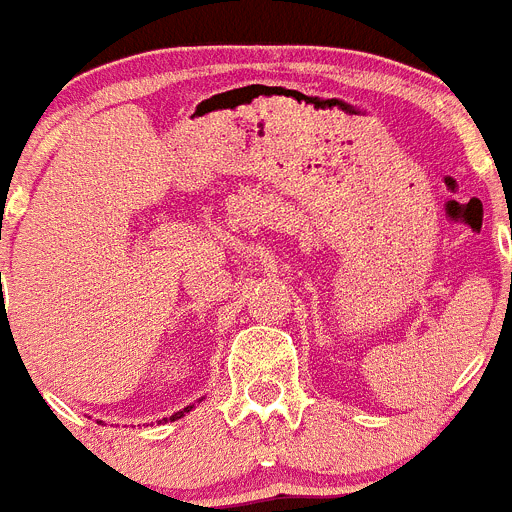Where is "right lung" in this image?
<instances>
[{"label":"right lung","instance_id":"right-lung-1","mask_svg":"<svg viewBox=\"0 0 512 512\" xmlns=\"http://www.w3.org/2000/svg\"><path fill=\"white\" fill-rule=\"evenodd\" d=\"M192 408H194V405H187V408L179 410V413H174V415H171V418H164V423H166V420H179V418H184V413H189V410H192ZM99 423H102V420H99Z\"/></svg>","mask_w":512,"mask_h":512}]
</instances>
